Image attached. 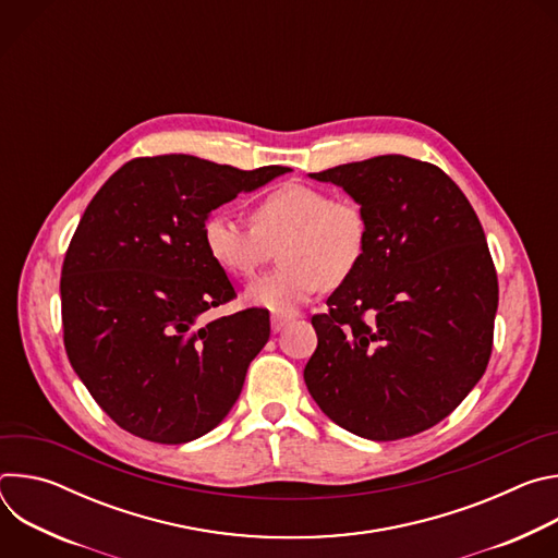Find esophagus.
I'll use <instances>...</instances> for the list:
<instances>
[{
  "label": "esophagus",
  "instance_id": "esophagus-1",
  "mask_svg": "<svg viewBox=\"0 0 558 558\" xmlns=\"http://www.w3.org/2000/svg\"><path fill=\"white\" fill-rule=\"evenodd\" d=\"M291 323V315H271V329L278 333V331H282L287 325Z\"/></svg>",
  "mask_w": 558,
  "mask_h": 558
}]
</instances>
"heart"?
<instances>
[{
  "instance_id": "heart-1",
  "label": "heart",
  "mask_w": 558,
  "mask_h": 558,
  "mask_svg": "<svg viewBox=\"0 0 558 558\" xmlns=\"http://www.w3.org/2000/svg\"><path fill=\"white\" fill-rule=\"evenodd\" d=\"M252 227L225 211L205 216L201 235L211 263L231 278H254L274 256L282 267L245 291L252 306L293 313L327 284L355 274L368 250V218L353 198L308 183H282L252 207Z\"/></svg>"
}]
</instances>
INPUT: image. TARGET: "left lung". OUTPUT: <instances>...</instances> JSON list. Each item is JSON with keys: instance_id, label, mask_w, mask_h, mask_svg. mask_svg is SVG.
Returning <instances> with one entry per match:
<instances>
[{"instance_id": "8db88e82", "label": "left lung", "mask_w": 558, "mask_h": 558, "mask_svg": "<svg viewBox=\"0 0 558 558\" xmlns=\"http://www.w3.org/2000/svg\"><path fill=\"white\" fill-rule=\"evenodd\" d=\"M368 218L362 265L315 313L304 381L327 417L373 441L448 417L486 373L499 282L486 233L457 183L402 154L311 174Z\"/></svg>"}]
</instances>
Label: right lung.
Segmentation results:
<instances>
[{
	"instance_id": "right-lung-1",
	"label": "right lung",
	"mask_w": 558,
	"mask_h": 558,
	"mask_svg": "<svg viewBox=\"0 0 558 558\" xmlns=\"http://www.w3.org/2000/svg\"><path fill=\"white\" fill-rule=\"evenodd\" d=\"M289 172L190 154L138 156L86 207L61 267L68 360L104 413L156 444L218 426L267 344V308L203 323L235 291L203 247L205 216Z\"/></svg>"
}]
</instances>
